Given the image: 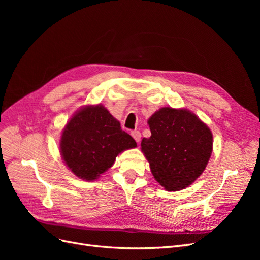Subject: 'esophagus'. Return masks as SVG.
<instances>
[{
    "label": "esophagus",
    "mask_w": 260,
    "mask_h": 260,
    "mask_svg": "<svg viewBox=\"0 0 260 260\" xmlns=\"http://www.w3.org/2000/svg\"><path fill=\"white\" fill-rule=\"evenodd\" d=\"M131 136H132L133 139H135V140L137 141L138 143L140 142V140H141V133H140V131H138V130L131 131Z\"/></svg>",
    "instance_id": "34e87169"
}]
</instances>
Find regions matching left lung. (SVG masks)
Here are the masks:
<instances>
[{
	"label": "left lung",
	"mask_w": 260,
	"mask_h": 260,
	"mask_svg": "<svg viewBox=\"0 0 260 260\" xmlns=\"http://www.w3.org/2000/svg\"><path fill=\"white\" fill-rule=\"evenodd\" d=\"M148 124L152 136L143 138L141 147L155 180L167 191L183 190L206 167L211 131L191 112L171 107L160 108Z\"/></svg>",
	"instance_id": "1"
}]
</instances>
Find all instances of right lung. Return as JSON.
<instances>
[{"label": "right lung", "instance_id": "1", "mask_svg": "<svg viewBox=\"0 0 260 260\" xmlns=\"http://www.w3.org/2000/svg\"><path fill=\"white\" fill-rule=\"evenodd\" d=\"M137 146L118 120L102 106H88L74 115L62 131L60 153L67 167L93 181L113 166L117 155Z\"/></svg>", "mask_w": 260, "mask_h": 260}]
</instances>
